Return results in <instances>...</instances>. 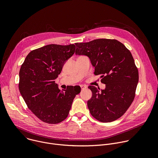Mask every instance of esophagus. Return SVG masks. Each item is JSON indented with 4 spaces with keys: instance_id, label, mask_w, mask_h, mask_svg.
Instances as JSON below:
<instances>
[{
    "instance_id": "1",
    "label": "esophagus",
    "mask_w": 158,
    "mask_h": 158,
    "mask_svg": "<svg viewBox=\"0 0 158 158\" xmlns=\"http://www.w3.org/2000/svg\"><path fill=\"white\" fill-rule=\"evenodd\" d=\"M80 86H81V87L82 89H86V88H87V86L85 85H81Z\"/></svg>"
}]
</instances>
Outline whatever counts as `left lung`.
Masks as SVG:
<instances>
[{
	"instance_id": "1",
	"label": "left lung",
	"mask_w": 158,
	"mask_h": 158,
	"mask_svg": "<svg viewBox=\"0 0 158 158\" xmlns=\"http://www.w3.org/2000/svg\"><path fill=\"white\" fill-rule=\"evenodd\" d=\"M76 54L89 57L101 75L106 89L89 85L92 98L87 101L90 113L99 121L109 123L121 118L136 94L139 73L133 57L123 44L116 39H99L76 43Z\"/></svg>"
}]
</instances>
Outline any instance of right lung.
<instances>
[{"label":"right lung","instance_id":"1","mask_svg":"<svg viewBox=\"0 0 158 158\" xmlns=\"http://www.w3.org/2000/svg\"><path fill=\"white\" fill-rule=\"evenodd\" d=\"M75 50L74 44L47 45L31 51L21 65L19 91L28 108L44 123L57 124L65 119L81 92L72 85L61 91L54 81Z\"/></svg>","mask_w":158,"mask_h":158}]
</instances>
